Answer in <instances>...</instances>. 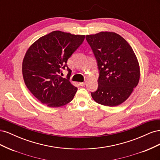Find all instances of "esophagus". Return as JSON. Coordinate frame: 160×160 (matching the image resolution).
<instances>
[{
    "instance_id": "obj_1",
    "label": "esophagus",
    "mask_w": 160,
    "mask_h": 160,
    "mask_svg": "<svg viewBox=\"0 0 160 160\" xmlns=\"http://www.w3.org/2000/svg\"><path fill=\"white\" fill-rule=\"evenodd\" d=\"M85 84H86L85 82H81V83H79V85H80L81 86H82V87H83V86H85Z\"/></svg>"
}]
</instances>
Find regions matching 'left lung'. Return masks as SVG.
Wrapping results in <instances>:
<instances>
[{
  "label": "left lung",
  "instance_id": "1",
  "mask_svg": "<svg viewBox=\"0 0 160 160\" xmlns=\"http://www.w3.org/2000/svg\"><path fill=\"white\" fill-rule=\"evenodd\" d=\"M97 60L98 88L92 98L101 105L114 107L130 96L139 83L137 57L129 43L118 34L100 32L86 35Z\"/></svg>",
  "mask_w": 160,
  "mask_h": 160
}]
</instances>
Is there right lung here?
Returning a JSON list of instances; mask_svg holds the SVG:
<instances>
[{"label":"right lung","mask_w":160,"mask_h":160,"mask_svg":"<svg viewBox=\"0 0 160 160\" xmlns=\"http://www.w3.org/2000/svg\"><path fill=\"white\" fill-rule=\"evenodd\" d=\"M85 35L55 31L38 38L28 48L22 61V75L27 88L41 102L50 108L63 106L77 91L69 81L71 71L67 62L83 43ZM68 69L67 78L60 75Z\"/></svg>","instance_id":"add662e5"}]
</instances>
